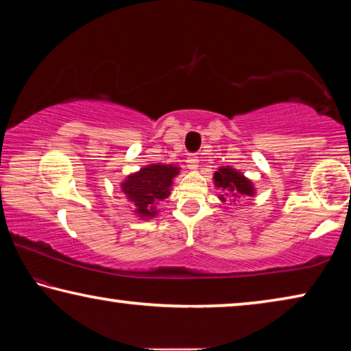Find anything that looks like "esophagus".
Instances as JSON below:
<instances>
[{"label":"esophagus","instance_id":"esophagus-1","mask_svg":"<svg viewBox=\"0 0 351 351\" xmlns=\"http://www.w3.org/2000/svg\"><path fill=\"white\" fill-rule=\"evenodd\" d=\"M187 165L191 170H195L198 167V156L195 153H191L187 158Z\"/></svg>","mask_w":351,"mask_h":351}]
</instances>
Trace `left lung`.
Returning <instances> with one entry per match:
<instances>
[{
  "label": "left lung",
  "mask_w": 351,
  "mask_h": 351,
  "mask_svg": "<svg viewBox=\"0 0 351 351\" xmlns=\"http://www.w3.org/2000/svg\"><path fill=\"white\" fill-rule=\"evenodd\" d=\"M214 181L215 186L220 187L221 191L225 192L226 197L239 198L253 195L252 182H250L247 178H243L239 171L230 169V167H225V169L215 171ZM221 199H225V197H221Z\"/></svg>",
  "instance_id": "8db88e82"
}]
</instances>
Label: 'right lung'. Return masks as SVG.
<instances>
[{"instance_id":"add662e5","label":"right lung","mask_w":351,"mask_h":351,"mask_svg":"<svg viewBox=\"0 0 351 351\" xmlns=\"http://www.w3.org/2000/svg\"><path fill=\"white\" fill-rule=\"evenodd\" d=\"M178 175L173 165H148L137 173L128 176L121 184V192L142 217L156 215L154 204L170 195L171 180Z\"/></svg>"}]
</instances>
